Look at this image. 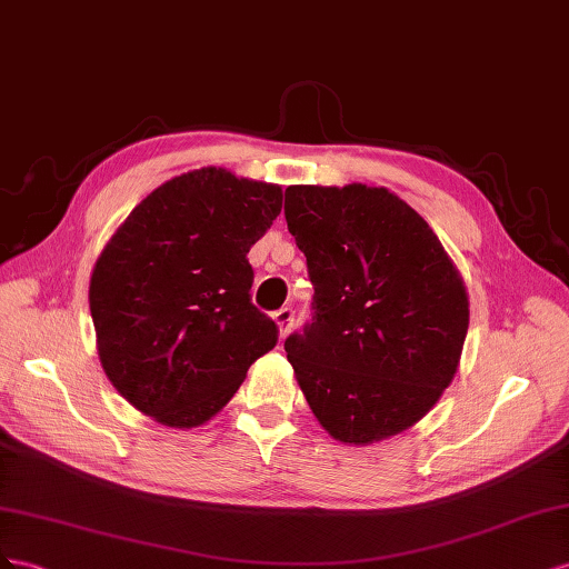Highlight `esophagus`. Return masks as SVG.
Listing matches in <instances>:
<instances>
[{"mask_svg":"<svg viewBox=\"0 0 569 569\" xmlns=\"http://www.w3.org/2000/svg\"><path fill=\"white\" fill-rule=\"evenodd\" d=\"M271 319L276 323V329H279V338H286L290 327H293V310H290V307H281L279 312L271 315Z\"/></svg>","mask_w":569,"mask_h":569,"instance_id":"obj_1","label":"esophagus"}]
</instances>
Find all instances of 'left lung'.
I'll return each mask as SVG.
<instances>
[{
    "label": "left lung",
    "mask_w": 569,
    "mask_h": 569,
    "mask_svg": "<svg viewBox=\"0 0 569 569\" xmlns=\"http://www.w3.org/2000/svg\"><path fill=\"white\" fill-rule=\"evenodd\" d=\"M315 317L286 338L300 391L331 438L402 433L443 396L469 327L462 276L431 226L388 188L290 186Z\"/></svg>",
    "instance_id": "1"
}]
</instances>
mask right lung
<instances>
[{
    "label": "right lung",
    "mask_w": 569,
    "mask_h": 569,
    "mask_svg": "<svg viewBox=\"0 0 569 569\" xmlns=\"http://www.w3.org/2000/svg\"><path fill=\"white\" fill-rule=\"evenodd\" d=\"M281 202V186L194 169L152 190L97 257V355L111 386L161 427L207 425L276 346V323L250 302L248 252Z\"/></svg>",
    "instance_id": "obj_1"
}]
</instances>
